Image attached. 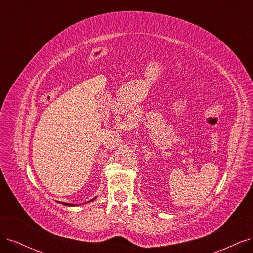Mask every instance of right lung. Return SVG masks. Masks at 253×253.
I'll return each instance as SVG.
<instances>
[{"label": "right lung", "instance_id": "right-lung-1", "mask_svg": "<svg viewBox=\"0 0 253 253\" xmlns=\"http://www.w3.org/2000/svg\"><path fill=\"white\" fill-rule=\"evenodd\" d=\"M93 200H94V198H93ZM65 206H73V205H71V204H67V203H63Z\"/></svg>", "mask_w": 253, "mask_h": 253}]
</instances>
